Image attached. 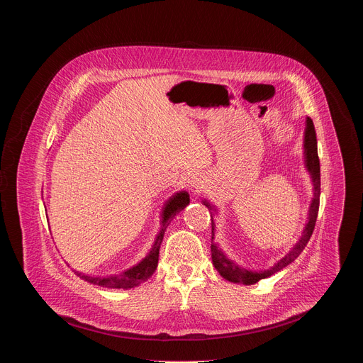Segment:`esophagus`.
Here are the masks:
<instances>
[{
  "label": "esophagus",
  "instance_id": "34e87169",
  "mask_svg": "<svg viewBox=\"0 0 363 363\" xmlns=\"http://www.w3.org/2000/svg\"><path fill=\"white\" fill-rule=\"evenodd\" d=\"M192 184H194V185H195V186H196V185H199V182H198V181H196V179H195V181H192Z\"/></svg>",
  "mask_w": 363,
  "mask_h": 363
}]
</instances>
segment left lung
Returning <instances> with one entry per match:
<instances>
[{
    "instance_id": "left-lung-1",
    "label": "left lung",
    "mask_w": 363,
    "mask_h": 363,
    "mask_svg": "<svg viewBox=\"0 0 363 363\" xmlns=\"http://www.w3.org/2000/svg\"><path fill=\"white\" fill-rule=\"evenodd\" d=\"M306 132H304V153H306V167L312 175L313 179V186H315V196L312 199V205H310V211H308V223L304 227L303 235L298 240V242L291 248V251H289V254L286 257H283L281 260L274 264L270 270H264V272H250L245 269L238 267L237 264H234L233 262H230L228 258L221 252V250L217 247V244L214 242V221H213V216H211V254H213V264L214 267L218 270V273L228 281L233 283H241L245 286L254 284L257 281H260L262 279H267L270 276H273L274 273L283 270L284 267H287L290 263H293L296 258L301 254V251L304 250L306 244L308 242L310 237L313 234L315 225H316V220H318V214H319V203H320V162H319V155H318V139H316V130H315V125L313 121L307 118L306 121ZM203 205L208 210H213V206L210 205V202H205Z\"/></svg>"
}]
</instances>
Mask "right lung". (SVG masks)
I'll use <instances>...</instances> for the list:
<instances>
[{
	"instance_id": "obj_1",
	"label": "right lung",
	"mask_w": 363,
	"mask_h": 363,
	"mask_svg": "<svg viewBox=\"0 0 363 363\" xmlns=\"http://www.w3.org/2000/svg\"><path fill=\"white\" fill-rule=\"evenodd\" d=\"M189 203V195L185 191L177 192L175 195H172L162 211V225L160 230V234L155 240L150 251L147 252V255L143 258V260L136 264L135 267L126 270L122 274H115V276H109V277H91L87 274H82L79 272H74L80 279L91 283V284H97L101 287H109V289H130L135 287L143 281H146L158 267V258H160V247L161 242L164 240V234L167 227L169 225L171 220L179 213L182 211L185 206Z\"/></svg>"
}]
</instances>
